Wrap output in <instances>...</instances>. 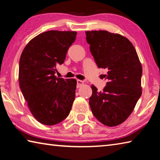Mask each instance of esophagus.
Returning <instances> with one entry per match:
<instances>
[{
  "mask_svg": "<svg viewBox=\"0 0 160 160\" xmlns=\"http://www.w3.org/2000/svg\"><path fill=\"white\" fill-rule=\"evenodd\" d=\"M84 85V82L82 80H77V88H80L81 86H82Z\"/></svg>",
  "mask_w": 160,
  "mask_h": 160,
  "instance_id": "1",
  "label": "esophagus"
}]
</instances>
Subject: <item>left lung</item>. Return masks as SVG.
I'll list each match as a JSON object with an SVG mask.
<instances>
[{
  "label": "left lung",
  "instance_id": "left-lung-1",
  "mask_svg": "<svg viewBox=\"0 0 160 160\" xmlns=\"http://www.w3.org/2000/svg\"><path fill=\"white\" fill-rule=\"evenodd\" d=\"M87 42L98 68L108 69L107 85L98 92L92 85V112L102 124L116 126L132 112L142 94V65L132 43L119 34L85 31Z\"/></svg>",
  "mask_w": 160,
  "mask_h": 160
}]
</instances>
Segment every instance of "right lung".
I'll list each match as a JSON object with an SVG mask.
<instances>
[{"label":"right lung","mask_w":160,"mask_h":160,"mask_svg":"<svg viewBox=\"0 0 160 160\" xmlns=\"http://www.w3.org/2000/svg\"><path fill=\"white\" fill-rule=\"evenodd\" d=\"M77 32L50 30L39 34L22 51L19 84L34 117L44 125H56L71 110L77 81L57 78V65L66 59Z\"/></svg>","instance_id":"1"}]
</instances>
